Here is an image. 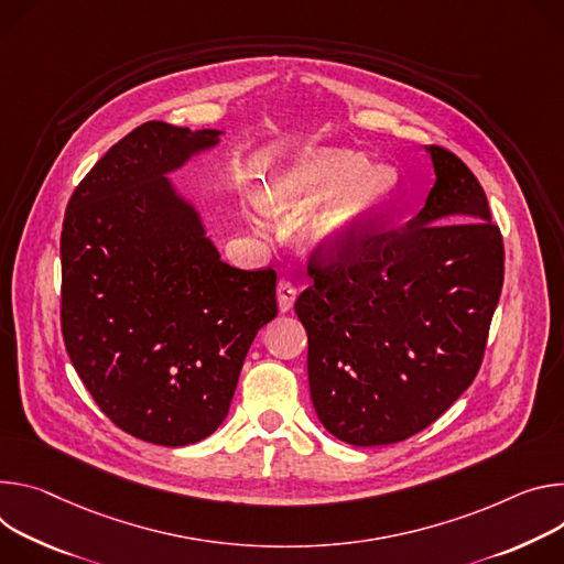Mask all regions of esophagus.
Instances as JSON below:
<instances>
[{
    "label": "esophagus",
    "mask_w": 564,
    "mask_h": 564,
    "mask_svg": "<svg viewBox=\"0 0 564 564\" xmlns=\"http://www.w3.org/2000/svg\"><path fill=\"white\" fill-rule=\"evenodd\" d=\"M293 302H295V289L286 278H282L278 282V306L282 314H286V311L293 308Z\"/></svg>",
    "instance_id": "1"
}]
</instances>
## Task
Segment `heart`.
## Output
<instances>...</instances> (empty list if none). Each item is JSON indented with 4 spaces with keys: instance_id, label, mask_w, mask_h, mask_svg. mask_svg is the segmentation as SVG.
Returning <instances> with one entry per match:
<instances>
[{
    "instance_id": "obj_1",
    "label": "heart",
    "mask_w": 564,
    "mask_h": 564,
    "mask_svg": "<svg viewBox=\"0 0 564 564\" xmlns=\"http://www.w3.org/2000/svg\"><path fill=\"white\" fill-rule=\"evenodd\" d=\"M392 178L383 167L336 148H311L282 163L271 176L264 206L273 213L304 210L311 206L306 239L314 248L338 253L390 193Z\"/></svg>"
}]
</instances>
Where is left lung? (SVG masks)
I'll list each match as a JSON object with an SVG mask.
<instances>
[{"mask_svg": "<svg viewBox=\"0 0 564 564\" xmlns=\"http://www.w3.org/2000/svg\"><path fill=\"white\" fill-rule=\"evenodd\" d=\"M436 181L405 226L365 224L316 250L295 300L321 423L351 446H388L440 419L475 381L505 282L502 232L484 187L430 145Z\"/></svg>", "mask_w": 564, "mask_h": 564, "instance_id": "8db88e82", "label": "left lung"}]
</instances>
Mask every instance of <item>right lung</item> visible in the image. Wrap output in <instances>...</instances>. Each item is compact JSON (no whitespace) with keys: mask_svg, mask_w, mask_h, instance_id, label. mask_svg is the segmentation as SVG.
Wrapping results in <instances>:
<instances>
[{"mask_svg":"<svg viewBox=\"0 0 564 564\" xmlns=\"http://www.w3.org/2000/svg\"><path fill=\"white\" fill-rule=\"evenodd\" d=\"M219 137L143 122L78 183L62 224L67 354L111 423L159 446L221 425L250 343L278 316L275 271L221 262L167 178Z\"/></svg>","mask_w":564,"mask_h":564,"instance_id":"1","label":"right lung"}]
</instances>
